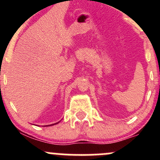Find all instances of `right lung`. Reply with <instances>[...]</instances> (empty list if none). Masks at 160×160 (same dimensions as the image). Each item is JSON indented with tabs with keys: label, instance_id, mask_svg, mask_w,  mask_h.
<instances>
[{
	"label": "right lung",
	"instance_id": "obj_1",
	"mask_svg": "<svg viewBox=\"0 0 160 160\" xmlns=\"http://www.w3.org/2000/svg\"><path fill=\"white\" fill-rule=\"evenodd\" d=\"M57 123H58V122H56V123H55V124H52V125H56V124H57ZM52 125H50V126H52Z\"/></svg>",
	"mask_w": 160,
	"mask_h": 160
}]
</instances>
